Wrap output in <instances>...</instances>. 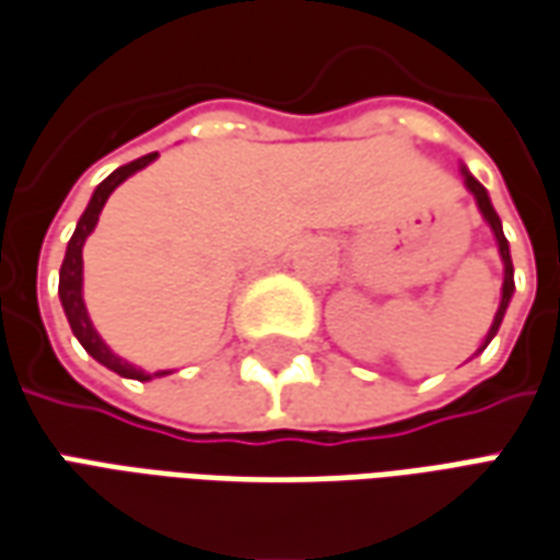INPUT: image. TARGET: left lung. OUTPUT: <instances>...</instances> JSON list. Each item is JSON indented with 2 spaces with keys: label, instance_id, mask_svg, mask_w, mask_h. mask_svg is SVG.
I'll use <instances>...</instances> for the list:
<instances>
[{
  "label": "left lung",
  "instance_id": "8db88e82",
  "mask_svg": "<svg viewBox=\"0 0 560 560\" xmlns=\"http://www.w3.org/2000/svg\"><path fill=\"white\" fill-rule=\"evenodd\" d=\"M460 173H464V183L466 188H469V195L476 198V207H479L481 219L488 222V229L493 231V241H497V253H500V261H503V289H500V307H497V314H493V323L491 329H488V335H485V341H481V347L476 350V357H479L485 347L491 345L493 335L500 331V323H503V317H506V307L509 302H512V292H515V271H512V256H509V241L506 234H503V222H500V215H497V210H493L491 198H488V188L469 173L466 167H460Z\"/></svg>",
  "mask_w": 560,
  "mask_h": 560
}]
</instances>
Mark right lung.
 <instances>
[{
  "instance_id": "1",
  "label": "right lung",
  "mask_w": 560,
  "mask_h": 560,
  "mask_svg": "<svg viewBox=\"0 0 560 560\" xmlns=\"http://www.w3.org/2000/svg\"><path fill=\"white\" fill-rule=\"evenodd\" d=\"M158 158V152L152 155H142L137 161H130L125 167H118L115 173H109L103 183L96 185L94 195L88 200V210L81 213L79 225H75V234L69 237L67 243V256H63V265H60V304H63V314L69 319V329L72 335L79 338V345L94 357L100 365H106L112 369L115 375L121 377H133V381H152V377L170 375V372H145V369H137L133 362H127L125 357H118L115 350H112L103 338H100V331L94 329V323L88 317V307H84V295H81V283H84V261H81V249H84V241L91 237V231L96 229V222H100V213H103V207H106V200L109 195L118 188V185L125 183L127 176H133L137 170L149 167L152 161Z\"/></svg>"
}]
</instances>
